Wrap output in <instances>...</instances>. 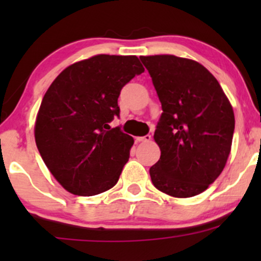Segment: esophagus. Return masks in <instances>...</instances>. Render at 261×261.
Returning a JSON list of instances; mask_svg holds the SVG:
<instances>
[{"instance_id": "1", "label": "esophagus", "mask_w": 261, "mask_h": 261, "mask_svg": "<svg viewBox=\"0 0 261 261\" xmlns=\"http://www.w3.org/2000/svg\"><path fill=\"white\" fill-rule=\"evenodd\" d=\"M151 140H152L151 135H146V136L136 137V141H139V142H149Z\"/></svg>"}]
</instances>
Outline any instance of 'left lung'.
<instances>
[{
  "mask_svg": "<svg viewBox=\"0 0 261 261\" xmlns=\"http://www.w3.org/2000/svg\"><path fill=\"white\" fill-rule=\"evenodd\" d=\"M162 104L154 141L161 158L153 185L174 197L201 194L222 173L232 146L234 113L218 81L201 64L174 55L141 56Z\"/></svg>",
  "mask_w": 261,
  "mask_h": 261,
  "instance_id": "1",
  "label": "left lung"
}]
</instances>
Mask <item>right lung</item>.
<instances>
[{
  "label": "right lung",
  "mask_w": 261,
  "mask_h": 261,
  "mask_svg": "<svg viewBox=\"0 0 261 261\" xmlns=\"http://www.w3.org/2000/svg\"><path fill=\"white\" fill-rule=\"evenodd\" d=\"M143 71L136 56L97 55L65 68L45 93L35 142L68 193L93 196L118 182L134 139L109 122L120 114L121 88Z\"/></svg>",
  "instance_id": "1"
}]
</instances>
